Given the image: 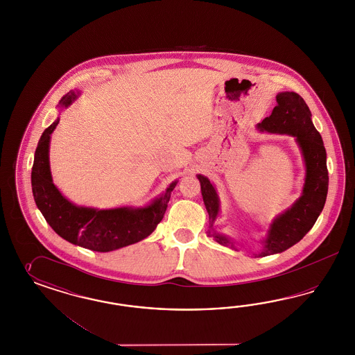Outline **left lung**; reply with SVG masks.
Here are the masks:
<instances>
[{
  "mask_svg": "<svg viewBox=\"0 0 355 355\" xmlns=\"http://www.w3.org/2000/svg\"><path fill=\"white\" fill-rule=\"evenodd\" d=\"M258 129L268 132L289 134L297 138L306 162V183L301 198L285 214L279 216L269 229L264 250L258 257H267L282 252L300 242L309 233L325 205L328 193L327 152L319 131L311 121V112L298 94L282 92L277 95V105L272 114L259 123ZM211 227L218 214V198L215 187L205 175H198ZM216 241L221 245L233 243L224 236L214 233Z\"/></svg>",
  "mask_w": 355,
  "mask_h": 355,
  "instance_id": "1",
  "label": "left lung"
}]
</instances>
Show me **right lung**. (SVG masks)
<instances>
[{
	"label": "right lung",
	"instance_id": "add662e5",
	"mask_svg": "<svg viewBox=\"0 0 355 355\" xmlns=\"http://www.w3.org/2000/svg\"><path fill=\"white\" fill-rule=\"evenodd\" d=\"M74 92L62 97L60 104L70 105ZM58 119L44 130L35 150L31 183L35 203L54 232L80 248L107 252L125 248L147 238L156 229L168 208L177 182L171 183L165 193L146 208L94 209L76 207L64 199L52 182L49 171V139Z\"/></svg>",
	"mask_w": 355,
	"mask_h": 355
}]
</instances>
